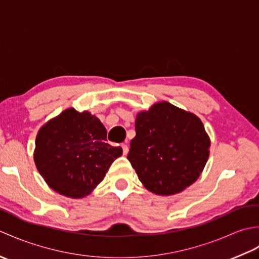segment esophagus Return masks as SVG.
I'll return each mask as SVG.
<instances>
[{"mask_svg":"<svg viewBox=\"0 0 259 259\" xmlns=\"http://www.w3.org/2000/svg\"><path fill=\"white\" fill-rule=\"evenodd\" d=\"M121 147H122V151H123V155H126L129 151V148L126 146V144H121Z\"/></svg>","mask_w":259,"mask_h":259,"instance_id":"obj_1","label":"esophagus"}]
</instances>
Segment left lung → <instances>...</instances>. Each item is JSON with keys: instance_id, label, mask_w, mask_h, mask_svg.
Listing matches in <instances>:
<instances>
[{"instance_id": "left-lung-1", "label": "left lung", "mask_w": 259, "mask_h": 259, "mask_svg": "<svg viewBox=\"0 0 259 259\" xmlns=\"http://www.w3.org/2000/svg\"><path fill=\"white\" fill-rule=\"evenodd\" d=\"M135 129L128 160L148 190L175 195L198 179L210 147L199 118L159 102L137 115Z\"/></svg>"}]
</instances>
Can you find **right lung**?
Wrapping results in <instances>:
<instances>
[{
    "label": "right lung",
    "mask_w": 259,
    "mask_h": 259,
    "mask_svg": "<svg viewBox=\"0 0 259 259\" xmlns=\"http://www.w3.org/2000/svg\"><path fill=\"white\" fill-rule=\"evenodd\" d=\"M107 130L90 112L68 109L38 131L34 161L47 184L71 198L89 195L122 155L106 142Z\"/></svg>",
    "instance_id": "right-lung-1"
}]
</instances>
